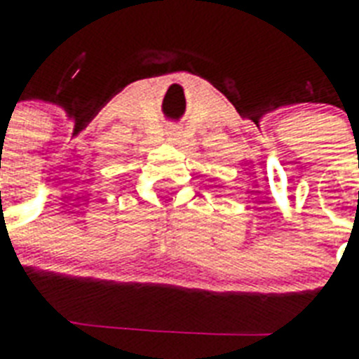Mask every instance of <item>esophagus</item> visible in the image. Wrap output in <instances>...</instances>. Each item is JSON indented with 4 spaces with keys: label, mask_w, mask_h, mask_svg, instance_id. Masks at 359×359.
Instances as JSON below:
<instances>
[{
    "label": "esophagus",
    "mask_w": 359,
    "mask_h": 359,
    "mask_svg": "<svg viewBox=\"0 0 359 359\" xmlns=\"http://www.w3.org/2000/svg\"><path fill=\"white\" fill-rule=\"evenodd\" d=\"M165 135H168L169 141H173V143H177V141L180 140L179 126H175V124H169L168 128H165Z\"/></svg>",
    "instance_id": "1"
}]
</instances>
